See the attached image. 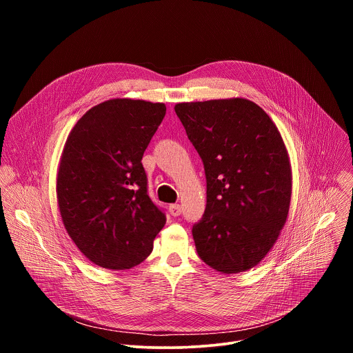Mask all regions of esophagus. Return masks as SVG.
I'll list each match as a JSON object with an SVG mask.
<instances>
[{"label": "esophagus", "mask_w": 353, "mask_h": 353, "mask_svg": "<svg viewBox=\"0 0 353 353\" xmlns=\"http://www.w3.org/2000/svg\"><path fill=\"white\" fill-rule=\"evenodd\" d=\"M169 212L172 216H179L181 214V207L179 204H172L169 205Z\"/></svg>", "instance_id": "1"}]
</instances>
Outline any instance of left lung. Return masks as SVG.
<instances>
[{"label": "left lung", "mask_w": 353, "mask_h": 353, "mask_svg": "<svg viewBox=\"0 0 353 353\" xmlns=\"http://www.w3.org/2000/svg\"><path fill=\"white\" fill-rule=\"evenodd\" d=\"M204 162L205 214L192 237L199 259L221 274L263 261L286 223L292 166L271 117L244 97L174 106Z\"/></svg>", "instance_id": "obj_1"}]
</instances>
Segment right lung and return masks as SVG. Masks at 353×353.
I'll use <instances>...</instances> for the list:
<instances>
[{"mask_svg": "<svg viewBox=\"0 0 353 353\" xmlns=\"http://www.w3.org/2000/svg\"><path fill=\"white\" fill-rule=\"evenodd\" d=\"M165 114V103L117 97L89 109L68 134L56 179L59 210L94 265L119 271L141 264L166 223L148 196L141 163Z\"/></svg>", "mask_w": 353, "mask_h": 353, "instance_id": "obj_1", "label": "right lung"}]
</instances>
